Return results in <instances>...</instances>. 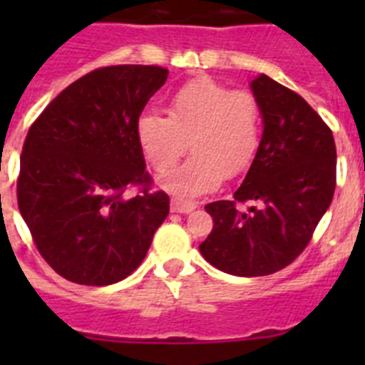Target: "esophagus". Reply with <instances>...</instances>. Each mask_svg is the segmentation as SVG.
Returning a JSON list of instances; mask_svg holds the SVG:
<instances>
[{"label":"esophagus","mask_w":365,"mask_h":365,"mask_svg":"<svg viewBox=\"0 0 365 365\" xmlns=\"http://www.w3.org/2000/svg\"><path fill=\"white\" fill-rule=\"evenodd\" d=\"M197 208V205L192 201H185V199L173 197L172 199V212H177V214H190Z\"/></svg>","instance_id":"1"}]
</instances>
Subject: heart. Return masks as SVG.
Wrapping results in <instances>:
<instances>
[{
	"instance_id": "heart-1",
	"label": "heart",
	"mask_w": 365,
	"mask_h": 365,
	"mask_svg": "<svg viewBox=\"0 0 365 365\" xmlns=\"http://www.w3.org/2000/svg\"><path fill=\"white\" fill-rule=\"evenodd\" d=\"M137 137L148 163L166 172L190 150L182 166L164 173L159 185L186 197L210 192L222 177L243 173L256 155L261 137V111L247 91H232L202 76L179 87L170 98L168 117L144 113Z\"/></svg>"
}]
</instances>
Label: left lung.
I'll use <instances>...</instances> for the list:
<instances>
[{"mask_svg": "<svg viewBox=\"0 0 365 365\" xmlns=\"http://www.w3.org/2000/svg\"><path fill=\"white\" fill-rule=\"evenodd\" d=\"M250 91L263 124L256 157L234 201L205 206L214 228L199 245L210 265L241 278L267 276L292 263L311 241L336 186V146L320 115L267 74L250 82ZM245 200L260 208L235 211V202Z\"/></svg>", "mask_w": 365, "mask_h": 365, "instance_id": "obj_1", "label": "left lung"}]
</instances>
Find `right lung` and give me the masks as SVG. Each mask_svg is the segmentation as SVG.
I'll list each match as a JSON object with an SVG mask.
<instances>
[{"instance_id":"add662e5","label":"right lung","mask_w":365,"mask_h":365,"mask_svg":"<svg viewBox=\"0 0 365 365\" xmlns=\"http://www.w3.org/2000/svg\"><path fill=\"white\" fill-rule=\"evenodd\" d=\"M168 71L113 66L86 74L43 109L25 138L19 214L43 259L80 285H111L146 257L170 212L150 192L137 120ZM130 184L145 190L121 197Z\"/></svg>"}]
</instances>
